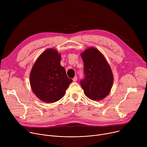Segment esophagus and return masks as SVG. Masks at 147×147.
<instances>
[{"instance_id": "34e87169", "label": "esophagus", "mask_w": 147, "mask_h": 147, "mask_svg": "<svg viewBox=\"0 0 147 147\" xmlns=\"http://www.w3.org/2000/svg\"><path fill=\"white\" fill-rule=\"evenodd\" d=\"M73 80L74 82H76L77 80V76L74 77L73 78Z\"/></svg>"}]
</instances>
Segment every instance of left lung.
Returning <instances> with one entry per match:
<instances>
[{"label": "left lung", "instance_id": "8db88e82", "mask_svg": "<svg viewBox=\"0 0 147 147\" xmlns=\"http://www.w3.org/2000/svg\"><path fill=\"white\" fill-rule=\"evenodd\" d=\"M84 63L85 78L80 84L90 99L99 100L107 97L113 84V75L110 65L97 49L90 47L81 53Z\"/></svg>", "mask_w": 147, "mask_h": 147}]
</instances>
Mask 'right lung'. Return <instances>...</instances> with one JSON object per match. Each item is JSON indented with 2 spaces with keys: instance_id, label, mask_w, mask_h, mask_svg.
Wrapping results in <instances>:
<instances>
[{
  "instance_id": "right-lung-1",
  "label": "right lung",
  "mask_w": 147,
  "mask_h": 147,
  "mask_svg": "<svg viewBox=\"0 0 147 147\" xmlns=\"http://www.w3.org/2000/svg\"><path fill=\"white\" fill-rule=\"evenodd\" d=\"M61 53L53 48L46 49L38 57L30 75L31 88L42 102H55L64 96L73 80L60 65Z\"/></svg>"
}]
</instances>
